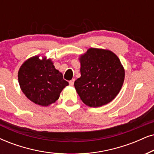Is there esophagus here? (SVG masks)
Wrapping results in <instances>:
<instances>
[{
	"label": "esophagus",
	"instance_id": "1",
	"mask_svg": "<svg viewBox=\"0 0 154 154\" xmlns=\"http://www.w3.org/2000/svg\"><path fill=\"white\" fill-rule=\"evenodd\" d=\"M74 82H75V79H72V80H70V81L69 82V85L72 86V85H74Z\"/></svg>",
	"mask_w": 154,
	"mask_h": 154
}]
</instances>
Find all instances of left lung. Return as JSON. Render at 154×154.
<instances>
[{
    "instance_id": "left-lung-1",
    "label": "left lung",
    "mask_w": 154,
    "mask_h": 154,
    "mask_svg": "<svg viewBox=\"0 0 154 154\" xmlns=\"http://www.w3.org/2000/svg\"><path fill=\"white\" fill-rule=\"evenodd\" d=\"M79 62L81 77L74 85L83 103L99 107L112 102L122 89L125 76L117 56L108 50L89 48Z\"/></svg>"
}]
</instances>
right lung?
<instances>
[{
  "mask_svg": "<svg viewBox=\"0 0 154 154\" xmlns=\"http://www.w3.org/2000/svg\"><path fill=\"white\" fill-rule=\"evenodd\" d=\"M18 82L27 98L42 106L55 102L63 89L69 85L51 60H40L39 56L30 58L21 65Z\"/></svg>",
  "mask_w": 154,
  "mask_h": 154,
  "instance_id": "right-lung-1",
  "label": "right lung"
}]
</instances>
